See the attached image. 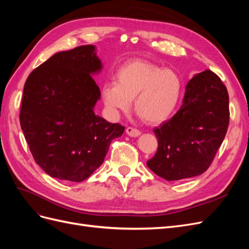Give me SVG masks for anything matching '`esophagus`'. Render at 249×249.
Listing matches in <instances>:
<instances>
[{
	"label": "esophagus",
	"instance_id": "1",
	"mask_svg": "<svg viewBox=\"0 0 249 249\" xmlns=\"http://www.w3.org/2000/svg\"><path fill=\"white\" fill-rule=\"evenodd\" d=\"M125 133L129 135L130 137H138V136H140V135H141V132L139 130L134 129V127H131V126L126 127Z\"/></svg>",
	"mask_w": 249,
	"mask_h": 249
}]
</instances>
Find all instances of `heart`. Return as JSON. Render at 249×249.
Listing matches in <instances>:
<instances>
[{
  "label": "heart",
  "mask_w": 249,
  "mask_h": 249,
  "mask_svg": "<svg viewBox=\"0 0 249 249\" xmlns=\"http://www.w3.org/2000/svg\"><path fill=\"white\" fill-rule=\"evenodd\" d=\"M115 83L102 89L105 107L113 115L126 112L134 99V109L148 124H160L170 117L182 93V81L172 70L132 59L119 67Z\"/></svg>",
  "instance_id": "obj_1"
}]
</instances>
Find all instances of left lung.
I'll return each mask as SVG.
<instances>
[{
    "mask_svg": "<svg viewBox=\"0 0 249 249\" xmlns=\"http://www.w3.org/2000/svg\"><path fill=\"white\" fill-rule=\"evenodd\" d=\"M229 122V93L220 78L209 70L195 74L179 110L154 130L158 150L147 167L166 180L201 175L220 147Z\"/></svg>",
    "mask_w": 249,
    "mask_h": 249,
    "instance_id": "obj_1",
    "label": "left lung"
}]
</instances>
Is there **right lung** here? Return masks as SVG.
<instances>
[{"label":"right lung","instance_id":"obj_1","mask_svg":"<svg viewBox=\"0 0 249 249\" xmlns=\"http://www.w3.org/2000/svg\"><path fill=\"white\" fill-rule=\"evenodd\" d=\"M103 70L92 44L59 52L25 83L19 122L35 162L52 178L82 182L99 168L124 126L96 115Z\"/></svg>","mask_w":249,"mask_h":249}]
</instances>
